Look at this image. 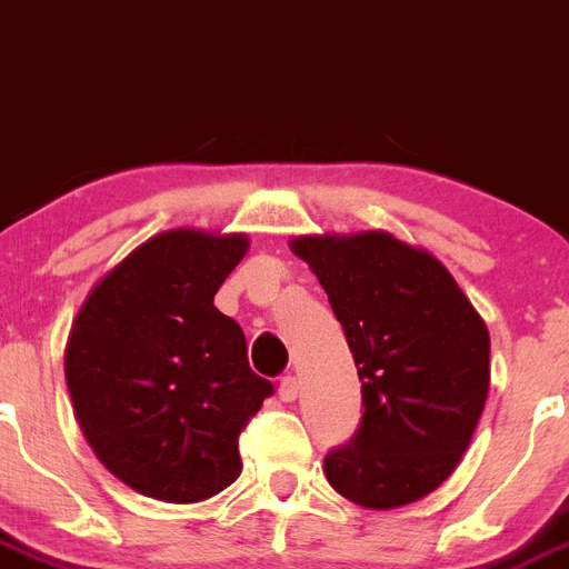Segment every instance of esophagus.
<instances>
[{
	"label": "esophagus",
	"mask_w": 569,
	"mask_h": 569,
	"mask_svg": "<svg viewBox=\"0 0 569 569\" xmlns=\"http://www.w3.org/2000/svg\"><path fill=\"white\" fill-rule=\"evenodd\" d=\"M278 395H280V401L291 403L295 398H298V378L295 375H283L278 383Z\"/></svg>",
	"instance_id": "obj_1"
}]
</instances>
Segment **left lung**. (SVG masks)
I'll return each instance as SVG.
<instances>
[{"label":"left lung","instance_id":"8db88e82","mask_svg":"<svg viewBox=\"0 0 569 569\" xmlns=\"http://www.w3.org/2000/svg\"><path fill=\"white\" fill-rule=\"evenodd\" d=\"M360 378L363 415L326 452L335 490L392 510L441 487L467 452L490 389V335L432 254L387 231L298 237Z\"/></svg>","mask_w":569,"mask_h":569}]
</instances>
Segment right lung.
I'll list each match as a JSON object with an SVG mask.
<instances>
[{
	"mask_svg": "<svg viewBox=\"0 0 569 569\" xmlns=\"http://www.w3.org/2000/svg\"><path fill=\"white\" fill-rule=\"evenodd\" d=\"M249 240L174 229L93 286L66 346L86 441L113 476L157 501L191 503L243 469L240 432L274 392L246 335L214 306Z\"/></svg>",
	"mask_w": 569,
	"mask_h": 569,
	"instance_id": "1",
	"label": "right lung"
}]
</instances>
